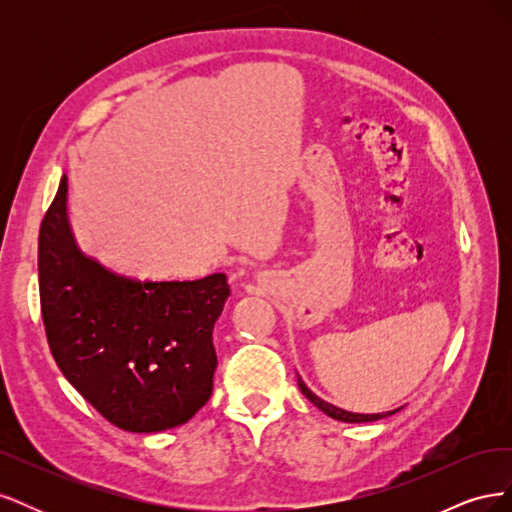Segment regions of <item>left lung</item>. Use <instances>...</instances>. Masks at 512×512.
I'll list each match as a JSON object with an SVG mask.
<instances>
[{"label": "left lung", "mask_w": 512, "mask_h": 512, "mask_svg": "<svg viewBox=\"0 0 512 512\" xmlns=\"http://www.w3.org/2000/svg\"><path fill=\"white\" fill-rule=\"evenodd\" d=\"M299 389H301V393H303L309 401H312V404H314L318 410H322L327 416L335 418V421H342V423H376V421H380V418H386V416H391V414H395V412L401 410V408H397V410L380 412V414H354V412H346V410H342V408H335V406L327 404V401L320 399L318 395H314L312 391H309L307 384H305L301 378H299Z\"/></svg>", "instance_id": "obj_1"}]
</instances>
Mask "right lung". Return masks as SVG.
Returning a JSON list of instances; mask_svg holds the SVG:
<instances>
[{
	"instance_id": "right-lung-1",
	"label": "right lung",
	"mask_w": 512,
	"mask_h": 512,
	"mask_svg": "<svg viewBox=\"0 0 512 512\" xmlns=\"http://www.w3.org/2000/svg\"><path fill=\"white\" fill-rule=\"evenodd\" d=\"M40 305L61 374L106 421L158 433L188 423L213 391V327L230 286L224 273L194 282L136 280L87 256L59 181L38 239Z\"/></svg>"
}]
</instances>
